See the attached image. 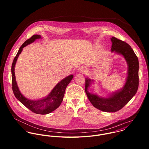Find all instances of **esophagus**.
<instances>
[{
    "instance_id": "34e87169",
    "label": "esophagus",
    "mask_w": 149,
    "mask_h": 149,
    "mask_svg": "<svg viewBox=\"0 0 149 149\" xmlns=\"http://www.w3.org/2000/svg\"><path fill=\"white\" fill-rule=\"evenodd\" d=\"M78 70H79V72L80 73H84L85 71H86V69H85V68H84V67H82L81 66V67L79 68Z\"/></svg>"
}]
</instances>
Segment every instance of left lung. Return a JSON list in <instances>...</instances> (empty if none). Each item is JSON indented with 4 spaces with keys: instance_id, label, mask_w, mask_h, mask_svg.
I'll list each match as a JSON object with an SVG mask.
<instances>
[{
    "instance_id": "left-lung-1",
    "label": "left lung",
    "mask_w": 149,
    "mask_h": 149,
    "mask_svg": "<svg viewBox=\"0 0 149 149\" xmlns=\"http://www.w3.org/2000/svg\"><path fill=\"white\" fill-rule=\"evenodd\" d=\"M111 51L122 55L128 65L127 77L124 86L108 97H102L88 92L93 80L85 79V91L87 97L95 108L104 112H114L121 109L136 94L139 85V61L131 46L125 41L112 37Z\"/></svg>"
}]
</instances>
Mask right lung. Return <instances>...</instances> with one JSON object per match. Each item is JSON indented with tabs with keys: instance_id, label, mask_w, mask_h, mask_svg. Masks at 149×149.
Wrapping results in <instances>:
<instances>
[{
	"instance_id": "add662e5",
	"label": "right lung",
	"mask_w": 149,
	"mask_h": 149,
	"mask_svg": "<svg viewBox=\"0 0 149 149\" xmlns=\"http://www.w3.org/2000/svg\"><path fill=\"white\" fill-rule=\"evenodd\" d=\"M41 38V36L40 35H34L22 44L12 64L11 77L12 88L16 98L24 106L29 108L32 112L37 114L45 115L53 112L60 106L64 98L66 88L72 80L73 76L72 74H70L62 80L54 87L50 93L46 97L42 99L37 100H29L26 98L22 94L16 81L14 72L15 64L17 63L18 56H19L23 50V48L26 46L27 45L33 42L36 41V40L40 39Z\"/></svg>"
}]
</instances>
